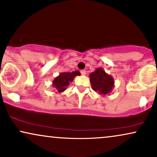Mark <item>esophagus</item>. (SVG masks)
Here are the masks:
<instances>
[{"label":"esophagus","mask_w":157,"mask_h":157,"mask_svg":"<svg viewBox=\"0 0 157 157\" xmlns=\"http://www.w3.org/2000/svg\"><path fill=\"white\" fill-rule=\"evenodd\" d=\"M81 74H82V75H86V71H84V70H82V71H81Z\"/></svg>","instance_id":"34e87169"}]
</instances>
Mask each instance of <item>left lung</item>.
Returning <instances> with one entry per match:
<instances>
[{
	"label": "left lung",
	"instance_id": "left-lung-1",
	"mask_svg": "<svg viewBox=\"0 0 157 157\" xmlns=\"http://www.w3.org/2000/svg\"><path fill=\"white\" fill-rule=\"evenodd\" d=\"M90 78L92 87L94 91H98L103 95L111 92L114 84L113 79L102 68H98L90 73Z\"/></svg>",
	"mask_w": 157,
	"mask_h": 157
}]
</instances>
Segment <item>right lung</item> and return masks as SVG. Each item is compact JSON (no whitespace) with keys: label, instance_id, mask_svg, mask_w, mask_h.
<instances>
[{"label":"right lung","instance_id":"obj_1","mask_svg":"<svg viewBox=\"0 0 157 157\" xmlns=\"http://www.w3.org/2000/svg\"><path fill=\"white\" fill-rule=\"evenodd\" d=\"M79 71H73L72 73H62L53 81V86L59 92L66 90L70 83L72 82L75 75H79Z\"/></svg>","mask_w":157,"mask_h":157}]
</instances>
